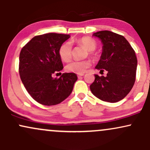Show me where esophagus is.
<instances>
[{
  "label": "esophagus",
  "mask_w": 150,
  "mask_h": 150,
  "mask_svg": "<svg viewBox=\"0 0 150 150\" xmlns=\"http://www.w3.org/2000/svg\"><path fill=\"white\" fill-rule=\"evenodd\" d=\"M84 75V74L82 73V74H77V77H82Z\"/></svg>",
  "instance_id": "esophagus-1"
}]
</instances>
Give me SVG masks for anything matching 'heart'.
I'll use <instances>...</instances> for the list:
<instances>
[{
    "label": "heart",
    "instance_id": "heart-1",
    "mask_svg": "<svg viewBox=\"0 0 150 150\" xmlns=\"http://www.w3.org/2000/svg\"><path fill=\"white\" fill-rule=\"evenodd\" d=\"M78 45L82 46L87 50V55H89L92 59L97 60L99 58V54L95 49L97 47L96 41L92 38L89 37H83L76 40ZM58 54L63 61L68 62L72 58V47L69 42L63 43L60 46L58 50ZM91 61L89 59L83 61H73L65 66V69L69 73L77 74H82L85 70L91 66Z\"/></svg>",
    "mask_w": 150,
    "mask_h": 150
}]
</instances>
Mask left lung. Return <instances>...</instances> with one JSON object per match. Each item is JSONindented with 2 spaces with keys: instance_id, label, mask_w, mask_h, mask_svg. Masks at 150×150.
I'll return each instance as SVG.
<instances>
[{
  "instance_id": "8db88e82",
  "label": "left lung",
  "mask_w": 150,
  "mask_h": 150,
  "mask_svg": "<svg viewBox=\"0 0 150 150\" xmlns=\"http://www.w3.org/2000/svg\"><path fill=\"white\" fill-rule=\"evenodd\" d=\"M103 43V52L96 68L108 72L106 76L94 75L91 92L101 100L115 103L123 99L135 82L137 60L135 52L123 36L110 31L93 34Z\"/></svg>"
}]
</instances>
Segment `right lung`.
<instances>
[{"mask_svg": "<svg viewBox=\"0 0 150 150\" xmlns=\"http://www.w3.org/2000/svg\"><path fill=\"white\" fill-rule=\"evenodd\" d=\"M69 37L68 34L57 33L35 36L20 51V79L30 95L39 104H58L73 91L76 74L63 73L59 78L53 77L63 70L58 50Z\"/></svg>", "mask_w": 150, "mask_h": 150, "instance_id": "add662e5", "label": "right lung"}]
</instances>
